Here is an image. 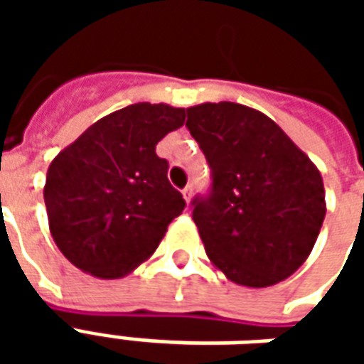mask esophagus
I'll return each mask as SVG.
<instances>
[{"mask_svg":"<svg viewBox=\"0 0 364 364\" xmlns=\"http://www.w3.org/2000/svg\"><path fill=\"white\" fill-rule=\"evenodd\" d=\"M181 193H183V198H185V203H187V205H191V200H193V187H191V185H187V187H185Z\"/></svg>","mask_w":364,"mask_h":364,"instance_id":"34e87169","label":"esophagus"}]
</instances>
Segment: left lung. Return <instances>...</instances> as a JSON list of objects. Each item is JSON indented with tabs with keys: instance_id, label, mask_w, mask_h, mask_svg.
<instances>
[{
	"instance_id": "obj_1",
	"label": "left lung",
	"mask_w": 364,
	"mask_h": 364,
	"mask_svg": "<svg viewBox=\"0 0 364 364\" xmlns=\"http://www.w3.org/2000/svg\"><path fill=\"white\" fill-rule=\"evenodd\" d=\"M187 117L213 169V193L193 200L208 259L250 289L289 279L308 259L323 224L320 169L257 109L200 103Z\"/></svg>"
}]
</instances>
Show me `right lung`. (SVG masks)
Returning a JSON list of instances; mask_svg holds the SVG:
<instances>
[{
	"label": "right lung",
	"instance_id": "obj_1",
	"mask_svg": "<svg viewBox=\"0 0 364 364\" xmlns=\"http://www.w3.org/2000/svg\"><path fill=\"white\" fill-rule=\"evenodd\" d=\"M185 109L136 103L91 124L52 159L44 205L58 250L97 279H120L156 252L185 208L156 146Z\"/></svg>",
	"mask_w": 364,
	"mask_h": 364
}]
</instances>
